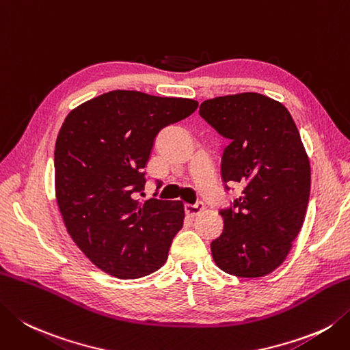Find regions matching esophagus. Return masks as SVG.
I'll use <instances>...</instances> for the list:
<instances>
[{
    "label": "esophagus",
    "mask_w": 350,
    "mask_h": 350,
    "mask_svg": "<svg viewBox=\"0 0 350 350\" xmlns=\"http://www.w3.org/2000/svg\"><path fill=\"white\" fill-rule=\"evenodd\" d=\"M204 209L203 203H196V204H185V212L189 217H197L200 212Z\"/></svg>",
    "instance_id": "1"
}]
</instances>
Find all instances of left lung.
<instances>
[{
    "label": "left lung",
    "mask_w": 350,
    "mask_h": 350,
    "mask_svg": "<svg viewBox=\"0 0 350 350\" xmlns=\"http://www.w3.org/2000/svg\"><path fill=\"white\" fill-rule=\"evenodd\" d=\"M202 118L230 144L221 157L224 183H241L234 208L221 209L223 234L211 243L218 269L262 278L288 256L305 221L311 167L286 107L258 92L203 101Z\"/></svg>",
    "instance_id": "left-lung-1"
}]
</instances>
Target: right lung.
<instances>
[{
  "label": "right lung",
  "mask_w": 350,
  "mask_h": 350,
  "mask_svg": "<svg viewBox=\"0 0 350 350\" xmlns=\"http://www.w3.org/2000/svg\"><path fill=\"white\" fill-rule=\"evenodd\" d=\"M197 106L116 89L66 115L54 148L56 202L72 241L107 275L136 279L165 264L183 226V203L141 202L136 193L157 133Z\"/></svg>",
  "instance_id": "obj_1"
}]
</instances>
